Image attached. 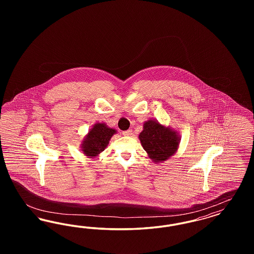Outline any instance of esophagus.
I'll return each instance as SVG.
<instances>
[{
    "instance_id": "1",
    "label": "esophagus",
    "mask_w": 254,
    "mask_h": 254,
    "mask_svg": "<svg viewBox=\"0 0 254 254\" xmlns=\"http://www.w3.org/2000/svg\"><path fill=\"white\" fill-rule=\"evenodd\" d=\"M123 135H124V136H131V135H132V130H131V129H128V130L123 131Z\"/></svg>"
}]
</instances>
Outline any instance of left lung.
Instances as JSON below:
<instances>
[{
	"instance_id": "obj_1",
	"label": "left lung",
	"mask_w": 254,
	"mask_h": 254,
	"mask_svg": "<svg viewBox=\"0 0 254 254\" xmlns=\"http://www.w3.org/2000/svg\"><path fill=\"white\" fill-rule=\"evenodd\" d=\"M139 139L147 156L155 164L167 161L174 155L181 142L180 134L177 130L154 119L144 123Z\"/></svg>"
}]
</instances>
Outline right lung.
<instances>
[{
  "mask_svg": "<svg viewBox=\"0 0 254 254\" xmlns=\"http://www.w3.org/2000/svg\"><path fill=\"white\" fill-rule=\"evenodd\" d=\"M117 130L105 123H96L88 130L81 144V150L87 158H95L103 152L109 144L111 137Z\"/></svg>",
  "mask_w": 254,
  "mask_h": 254,
  "instance_id": "1",
  "label": "right lung"
}]
</instances>
